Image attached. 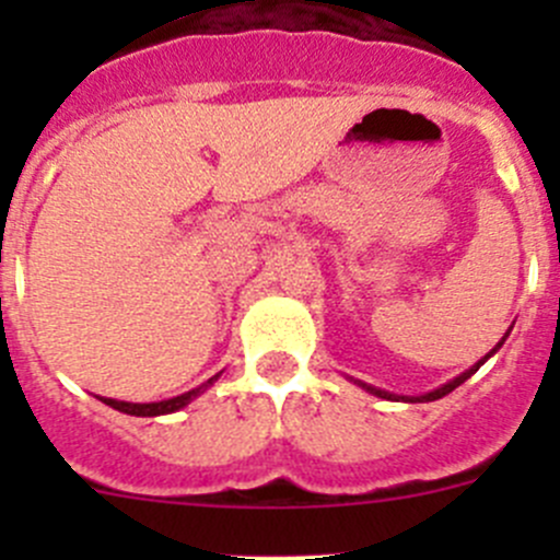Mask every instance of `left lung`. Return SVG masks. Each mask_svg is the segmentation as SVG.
Wrapping results in <instances>:
<instances>
[{"mask_svg": "<svg viewBox=\"0 0 560 560\" xmlns=\"http://www.w3.org/2000/svg\"><path fill=\"white\" fill-rule=\"evenodd\" d=\"M506 336H510V332H506ZM506 336H504V338H506ZM504 338H501V341H499V347H501V343H504ZM499 347H495V349H499ZM495 349H493V352H488V354H485V358L479 360V363H474L471 369H468V371H463L460 376H455L453 382H447V385H442V387H439V389H433V393H425V395H393V393H387V389H380V387H371V385H365V382H354V385H360V387H363V389H369V393H371V395H376V398H387V400H406V404H425V400H439V398H444V395H450V393H453L455 387H460L463 382L468 380V376H471V374H477V371H479V365H482L485 360H488V358H493V354H495Z\"/></svg>", "mask_w": 560, "mask_h": 560, "instance_id": "obj_1", "label": "left lung"}]
</instances>
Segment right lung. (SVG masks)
Here are the masks:
<instances>
[{
    "instance_id": "1",
    "label": "right lung",
    "mask_w": 560,
    "mask_h": 560,
    "mask_svg": "<svg viewBox=\"0 0 560 560\" xmlns=\"http://www.w3.org/2000/svg\"><path fill=\"white\" fill-rule=\"evenodd\" d=\"M217 380H219V374H217V376H211V380H208L206 385H200V387L189 389V393H184V395H175V398L160 400V404H129V400H116V398H100V400H103V404H107V406H113V409L124 411V415H135V417H160V415H173V411L184 409V406L189 404V400H195L197 395L202 393V389H206L208 385H213V382H217Z\"/></svg>"
}]
</instances>
